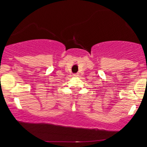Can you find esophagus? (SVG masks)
<instances>
[{"instance_id":"34e87169","label":"esophagus","mask_w":147,"mask_h":147,"mask_svg":"<svg viewBox=\"0 0 147 147\" xmlns=\"http://www.w3.org/2000/svg\"><path fill=\"white\" fill-rule=\"evenodd\" d=\"M74 76H75V77H78V75H77V74H75V75H74Z\"/></svg>"}]
</instances>
